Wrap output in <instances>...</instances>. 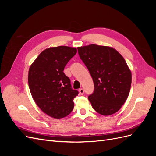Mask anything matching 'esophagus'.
<instances>
[{
    "instance_id": "obj_1",
    "label": "esophagus",
    "mask_w": 156,
    "mask_h": 156,
    "mask_svg": "<svg viewBox=\"0 0 156 156\" xmlns=\"http://www.w3.org/2000/svg\"><path fill=\"white\" fill-rule=\"evenodd\" d=\"M79 92L80 94H81V95H83V94H84V90L83 88H80L79 90Z\"/></svg>"
}]
</instances>
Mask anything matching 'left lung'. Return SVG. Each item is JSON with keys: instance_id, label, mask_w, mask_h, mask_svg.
<instances>
[{"instance_id": "8db88e82", "label": "left lung", "mask_w": 156, "mask_h": 156, "mask_svg": "<svg viewBox=\"0 0 156 156\" xmlns=\"http://www.w3.org/2000/svg\"><path fill=\"white\" fill-rule=\"evenodd\" d=\"M77 49L94 81V92L88 97L93 108L104 116L114 114L131 88V73L126 60L111 47L91 44Z\"/></svg>"}]
</instances>
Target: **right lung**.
<instances>
[{
	"mask_svg": "<svg viewBox=\"0 0 156 156\" xmlns=\"http://www.w3.org/2000/svg\"><path fill=\"white\" fill-rule=\"evenodd\" d=\"M77 49L67 46L43 51L32 64L28 75L31 95L36 105L54 119H62L72 111L73 99L79 92L73 90L70 79L63 72Z\"/></svg>",
	"mask_w": 156,
	"mask_h": 156,
	"instance_id": "1",
	"label": "right lung"
}]
</instances>
